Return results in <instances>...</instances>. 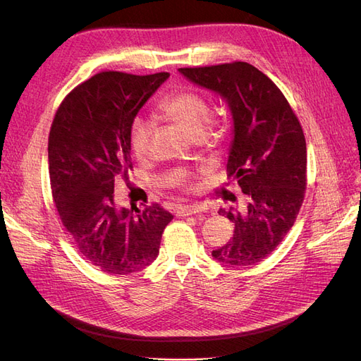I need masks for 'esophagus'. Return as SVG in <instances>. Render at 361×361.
I'll return each mask as SVG.
<instances>
[{
    "label": "esophagus",
    "instance_id": "obj_1",
    "mask_svg": "<svg viewBox=\"0 0 361 361\" xmlns=\"http://www.w3.org/2000/svg\"><path fill=\"white\" fill-rule=\"evenodd\" d=\"M202 211V207L197 204H188V206H179L176 209L178 216H188L192 214H199Z\"/></svg>",
    "mask_w": 361,
    "mask_h": 361
}]
</instances>
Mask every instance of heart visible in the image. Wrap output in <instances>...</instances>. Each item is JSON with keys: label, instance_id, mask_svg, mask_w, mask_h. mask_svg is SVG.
I'll return each mask as SVG.
<instances>
[{"label": "heart", "instance_id": "1", "mask_svg": "<svg viewBox=\"0 0 361 361\" xmlns=\"http://www.w3.org/2000/svg\"><path fill=\"white\" fill-rule=\"evenodd\" d=\"M161 113L180 125L191 138H200L212 118L211 104L200 93L182 90L166 97L159 104ZM154 125L149 118L137 117L129 130L130 149L137 158H146L150 150ZM174 180H182V173H176Z\"/></svg>", "mask_w": 361, "mask_h": 361}]
</instances>
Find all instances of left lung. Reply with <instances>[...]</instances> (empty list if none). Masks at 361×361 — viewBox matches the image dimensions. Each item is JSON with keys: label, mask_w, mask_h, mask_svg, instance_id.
I'll list each match as a JSON object with an SVG mask.
<instances>
[{"label": "left lung", "mask_w": 361, "mask_h": 361, "mask_svg": "<svg viewBox=\"0 0 361 361\" xmlns=\"http://www.w3.org/2000/svg\"><path fill=\"white\" fill-rule=\"evenodd\" d=\"M179 72L226 102L233 123L228 176L248 197L243 211L220 207L235 232L212 256L231 267L255 265L288 235L304 200L307 150L301 125L279 87L248 63Z\"/></svg>", "instance_id": "1"}]
</instances>
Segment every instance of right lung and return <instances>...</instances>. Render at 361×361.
<instances>
[{
	"label": "right lung",
	"mask_w": 361,
	"mask_h": 361,
	"mask_svg": "<svg viewBox=\"0 0 361 361\" xmlns=\"http://www.w3.org/2000/svg\"><path fill=\"white\" fill-rule=\"evenodd\" d=\"M170 73L101 72L66 96L48 141L52 197L82 257L111 276L149 267L173 215L161 206L126 209L114 202V179L133 169L129 130Z\"/></svg>",
	"instance_id": "add662e5"
}]
</instances>
